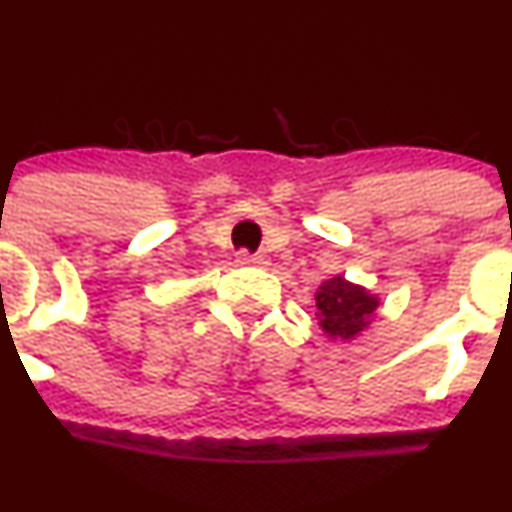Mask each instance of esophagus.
I'll return each mask as SVG.
<instances>
[{"label":"esophagus","mask_w":512,"mask_h":512,"mask_svg":"<svg viewBox=\"0 0 512 512\" xmlns=\"http://www.w3.org/2000/svg\"><path fill=\"white\" fill-rule=\"evenodd\" d=\"M236 263H239V266H266L268 258L263 254H246V251H241V254L236 256Z\"/></svg>","instance_id":"1"}]
</instances>
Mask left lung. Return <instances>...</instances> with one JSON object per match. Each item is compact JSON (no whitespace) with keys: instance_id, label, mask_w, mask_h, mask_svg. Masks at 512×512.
<instances>
[{"instance_id":"left-lung-1","label":"left lung","mask_w":512,"mask_h":512,"mask_svg":"<svg viewBox=\"0 0 512 512\" xmlns=\"http://www.w3.org/2000/svg\"><path fill=\"white\" fill-rule=\"evenodd\" d=\"M318 328L333 341H353L376 318L381 296L361 283L348 281L343 273L326 278L316 288Z\"/></svg>"}]
</instances>
